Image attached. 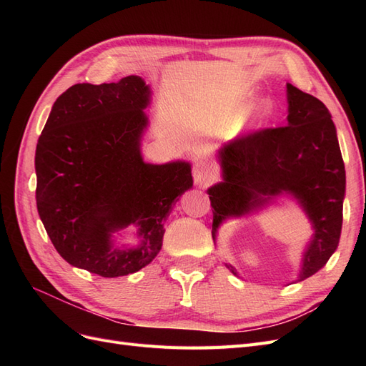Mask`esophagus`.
Wrapping results in <instances>:
<instances>
[{
  "mask_svg": "<svg viewBox=\"0 0 366 366\" xmlns=\"http://www.w3.org/2000/svg\"><path fill=\"white\" fill-rule=\"evenodd\" d=\"M192 175H194V182L197 184L206 186V184L214 182L215 171L210 163H207L204 160H198L192 166Z\"/></svg>",
  "mask_w": 366,
  "mask_h": 366,
  "instance_id": "34e87169",
  "label": "esophagus"
}]
</instances>
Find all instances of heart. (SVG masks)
I'll list each match as a JSON object with an SVG mask.
<instances>
[{"label": "heart", "instance_id": "b5f03b06", "mask_svg": "<svg viewBox=\"0 0 366 366\" xmlns=\"http://www.w3.org/2000/svg\"><path fill=\"white\" fill-rule=\"evenodd\" d=\"M273 113V101L269 97L259 99V101L254 104V107L252 108V112L249 113L246 127L247 128H254L261 124H264Z\"/></svg>", "mask_w": 366, "mask_h": 366}]
</instances>
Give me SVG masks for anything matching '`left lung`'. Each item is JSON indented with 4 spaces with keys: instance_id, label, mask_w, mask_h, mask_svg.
Instances as JSON below:
<instances>
[{
    "instance_id": "8db88e82",
    "label": "left lung",
    "mask_w": 366,
    "mask_h": 366,
    "mask_svg": "<svg viewBox=\"0 0 366 366\" xmlns=\"http://www.w3.org/2000/svg\"><path fill=\"white\" fill-rule=\"evenodd\" d=\"M287 125L264 128L229 142L218 151L223 182L209 187L212 238L230 217L253 212L282 194L295 197L313 227L297 281L327 264L342 230L345 164L336 127L317 97L287 84ZM230 272L237 274L232 265Z\"/></svg>"
}]
</instances>
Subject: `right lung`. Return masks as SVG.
I'll return each mask as SVG.
<instances>
[{
    "mask_svg": "<svg viewBox=\"0 0 366 366\" xmlns=\"http://www.w3.org/2000/svg\"><path fill=\"white\" fill-rule=\"evenodd\" d=\"M151 92L140 76L76 84L53 104L35 154L36 206L54 249L104 278L136 273L162 249L172 206L192 187L191 164L145 163L140 140ZM138 226L120 249L114 231Z\"/></svg>",
    "mask_w": 366,
    "mask_h": 366,
    "instance_id": "add662e5",
    "label": "right lung"
}]
</instances>
